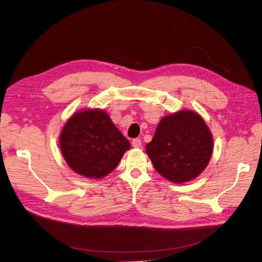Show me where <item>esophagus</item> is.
Returning <instances> with one entry per match:
<instances>
[{
	"instance_id": "obj_1",
	"label": "esophagus",
	"mask_w": 262,
	"mask_h": 262,
	"mask_svg": "<svg viewBox=\"0 0 262 262\" xmlns=\"http://www.w3.org/2000/svg\"><path fill=\"white\" fill-rule=\"evenodd\" d=\"M141 140L140 139H133L132 140V146L133 147H140L141 146Z\"/></svg>"
}]
</instances>
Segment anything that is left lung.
<instances>
[{
	"instance_id": "1",
	"label": "left lung",
	"mask_w": 262,
	"mask_h": 262,
	"mask_svg": "<svg viewBox=\"0 0 262 262\" xmlns=\"http://www.w3.org/2000/svg\"><path fill=\"white\" fill-rule=\"evenodd\" d=\"M213 138L203 119L191 110L164 117L146 153L158 173L175 184L194 179L207 167Z\"/></svg>"
}]
</instances>
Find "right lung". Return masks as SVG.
Segmentation results:
<instances>
[{"mask_svg":"<svg viewBox=\"0 0 262 262\" xmlns=\"http://www.w3.org/2000/svg\"><path fill=\"white\" fill-rule=\"evenodd\" d=\"M130 147V142L100 109L74 114L60 134V148L66 162L87 178L107 176Z\"/></svg>","mask_w":262,"mask_h":262,"instance_id":"right-lung-1","label":"right lung"}]
</instances>
